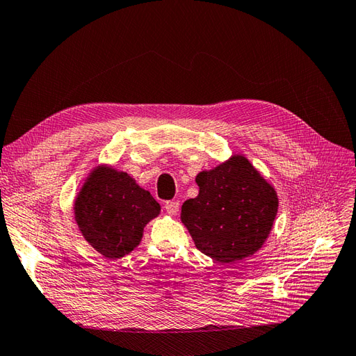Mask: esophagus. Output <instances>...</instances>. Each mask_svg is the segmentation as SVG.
<instances>
[{
  "label": "esophagus",
  "mask_w": 356,
  "mask_h": 356,
  "mask_svg": "<svg viewBox=\"0 0 356 356\" xmlns=\"http://www.w3.org/2000/svg\"><path fill=\"white\" fill-rule=\"evenodd\" d=\"M165 209L169 215H175L179 209V203L177 200H168L165 202Z\"/></svg>",
  "instance_id": "esophagus-1"
}]
</instances>
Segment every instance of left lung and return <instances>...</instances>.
<instances>
[{
	"mask_svg": "<svg viewBox=\"0 0 356 356\" xmlns=\"http://www.w3.org/2000/svg\"><path fill=\"white\" fill-rule=\"evenodd\" d=\"M199 195L181 208V221L196 248L220 263H234L260 250L277 213L275 188L250 160L232 156L196 177Z\"/></svg>",
	"mask_w": 356,
	"mask_h": 356,
	"instance_id": "obj_1",
	"label": "left lung"
}]
</instances>
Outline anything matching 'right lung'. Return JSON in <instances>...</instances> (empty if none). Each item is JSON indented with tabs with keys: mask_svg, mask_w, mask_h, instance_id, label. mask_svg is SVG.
<instances>
[{
	"mask_svg": "<svg viewBox=\"0 0 356 356\" xmlns=\"http://www.w3.org/2000/svg\"><path fill=\"white\" fill-rule=\"evenodd\" d=\"M160 204L126 172L99 166L75 199V221L84 239L106 258H122L141 242Z\"/></svg>",
	"mask_w": 356,
	"mask_h": 356,
	"instance_id": "1",
	"label": "right lung"
}]
</instances>
